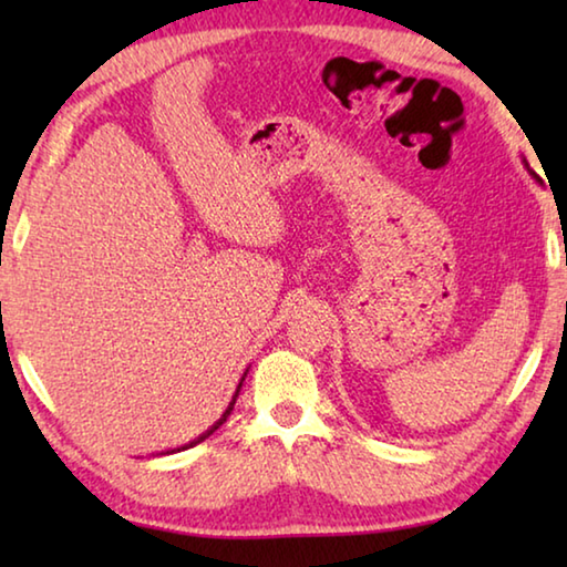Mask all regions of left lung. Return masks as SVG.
Segmentation results:
<instances>
[{"label": "left lung", "mask_w": 567, "mask_h": 567, "mask_svg": "<svg viewBox=\"0 0 567 567\" xmlns=\"http://www.w3.org/2000/svg\"><path fill=\"white\" fill-rule=\"evenodd\" d=\"M523 165H525V169H527V172H530V175H533V177H535V172H533V169H530V167H527V159H523Z\"/></svg>", "instance_id": "obj_1"}]
</instances>
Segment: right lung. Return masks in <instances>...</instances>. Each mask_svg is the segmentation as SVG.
Returning a JSON list of instances; mask_svg holds the SVG:
<instances>
[{"instance_id": "right-lung-1", "label": "right lung", "mask_w": 567, "mask_h": 567, "mask_svg": "<svg viewBox=\"0 0 567 567\" xmlns=\"http://www.w3.org/2000/svg\"><path fill=\"white\" fill-rule=\"evenodd\" d=\"M247 372L249 370H245V375H243V380H239V385H237V390H235V395H233V400H229V405H227V410L223 412V415H219V420L217 422H213V425H209L203 435H197L195 440H189V443H185V445H179V447H172V450H167V453H162V455H169V453H179V450H187V447H195V445H199L203 443V440H207L209 435L215 433V430L219 427V425H225L227 422V417H229V412H233V408H235V402H237V395H239V388H243V382H245V378H247Z\"/></svg>"}]
</instances>
